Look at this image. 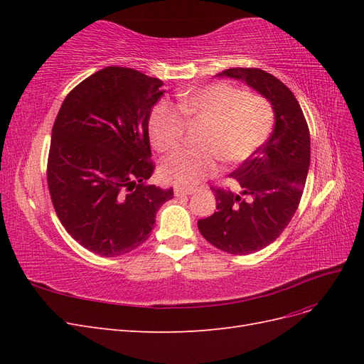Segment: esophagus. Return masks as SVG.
<instances>
[{
    "instance_id": "esophagus-1",
    "label": "esophagus",
    "mask_w": 364,
    "mask_h": 364,
    "mask_svg": "<svg viewBox=\"0 0 364 364\" xmlns=\"http://www.w3.org/2000/svg\"><path fill=\"white\" fill-rule=\"evenodd\" d=\"M196 191L194 186H174V194L176 196H190Z\"/></svg>"
}]
</instances>
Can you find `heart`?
Masks as SVG:
<instances>
[{"mask_svg": "<svg viewBox=\"0 0 364 364\" xmlns=\"http://www.w3.org/2000/svg\"><path fill=\"white\" fill-rule=\"evenodd\" d=\"M178 107L159 102L149 117L151 144L161 153L178 149L185 134V120L205 123L200 149H183L162 164L161 173L176 185H194L225 165L247 161L266 139L273 126V109L267 98L245 92L229 83H213L183 92Z\"/></svg>", "mask_w": 364, "mask_h": 364, "instance_id": "obj_1", "label": "heart"}]
</instances>
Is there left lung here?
Segmentation results:
<instances>
[{
	"label": "left lung",
	"instance_id": "8db88e82",
	"mask_svg": "<svg viewBox=\"0 0 364 364\" xmlns=\"http://www.w3.org/2000/svg\"><path fill=\"white\" fill-rule=\"evenodd\" d=\"M218 75L245 82L274 112L270 138L230 174L241 191L213 186L218 211L197 222L217 249L249 255L273 243L299 206L310 167V130L299 102L274 75L259 68H230Z\"/></svg>",
	"mask_w": 364,
	"mask_h": 364
}]
</instances>
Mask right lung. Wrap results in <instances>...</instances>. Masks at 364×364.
<instances>
[{
	"instance_id": "right-lung-1",
	"label": "right lung",
	"mask_w": 364,
	"mask_h": 364,
	"mask_svg": "<svg viewBox=\"0 0 364 364\" xmlns=\"http://www.w3.org/2000/svg\"><path fill=\"white\" fill-rule=\"evenodd\" d=\"M164 83L136 70L107 67L65 98L51 132L47 182L67 232L102 257L149 238L173 188L149 185V117Z\"/></svg>"
}]
</instances>
